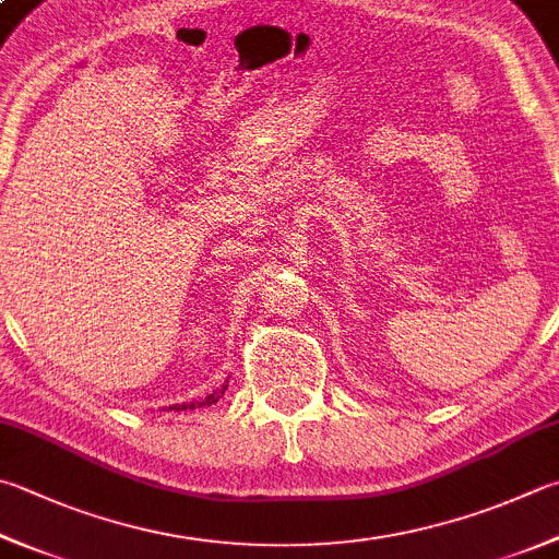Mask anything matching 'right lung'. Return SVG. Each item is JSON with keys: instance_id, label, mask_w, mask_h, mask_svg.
Here are the masks:
<instances>
[{"instance_id": "obj_1", "label": "right lung", "mask_w": 559, "mask_h": 559, "mask_svg": "<svg viewBox=\"0 0 559 559\" xmlns=\"http://www.w3.org/2000/svg\"><path fill=\"white\" fill-rule=\"evenodd\" d=\"M226 389H228V382L226 384H221L218 389H214L212 394H206L204 399H197V402H185V404H173V406H167V411H194V408H199V406H212V404H216L221 396L226 394ZM165 411V408H163Z\"/></svg>"}]
</instances>
